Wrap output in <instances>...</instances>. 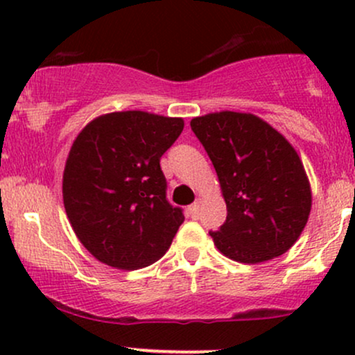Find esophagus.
I'll list each match as a JSON object with an SVG mask.
<instances>
[{
  "label": "esophagus",
  "mask_w": 355,
  "mask_h": 355,
  "mask_svg": "<svg viewBox=\"0 0 355 355\" xmlns=\"http://www.w3.org/2000/svg\"><path fill=\"white\" fill-rule=\"evenodd\" d=\"M200 205H202V200H197L189 207V214H190L191 218H197L198 215H200Z\"/></svg>",
  "instance_id": "34e87169"
}]
</instances>
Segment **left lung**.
I'll use <instances>...</instances> for the list:
<instances>
[{
    "label": "left lung",
    "mask_w": 355,
    "mask_h": 355,
    "mask_svg": "<svg viewBox=\"0 0 355 355\" xmlns=\"http://www.w3.org/2000/svg\"><path fill=\"white\" fill-rule=\"evenodd\" d=\"M190 126L214 164L227 205L225 223L210 232L220 254L240 263L285 254L312 209L311 182L291 141L252 113H207L191 118Z\"/></svg>",
    "instance_id": "obj_1"
}]
</instances>
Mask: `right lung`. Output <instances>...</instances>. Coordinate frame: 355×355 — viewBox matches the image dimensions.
I'll return each instance as SVG.
<instances>
[{
	"instance_id": "add662e5",
	"label": "right lung",
	"mask_w": 355,
	"mask_h": 355,
	"mask_svg": "<svg viewBox=\"0 0 355 355\" xmlns=\"http://www.w3.org/2000/svg\"><path fill=\"white\" fill-rule=\"evenodd\" d=\"M183 118L128 110L93 118L63 170V205L87 250L110 267L138 270L165 255L183 223L166 202L160 158Z\"/></svg>"
}]
</instances>
